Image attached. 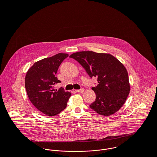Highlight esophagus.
I'll use <instances>...</instances> for the list:
<instances>
[{
	"label": "esophagus",
	"mask_w": 157,
	"mask_h": 157,
	"mask_svg": "<svg viewBox=\"0 0 157 157\" xmlns=\"http://www.w3.org/2000/svg\"><path fill=\"white\" fill-rule=\"evenodd\" d=\"M85 90L84 89H81V90H75V91L76 92H83V91Z\"/></svg>",
	"instance_id": "esophagus-1"
}]
</instances>
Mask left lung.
Returning a JSON list of instances; mask_svg holds the SVG:
<instances>
[{
    "mask_svg": "<svg viewBox=\"0 0 157 157\" xmlns=\"http://www.w3.org/2000/svg\"><path fill=\"white\" fill-rule=\"evenodd\" d=\"M69 57L84 67L90 77L98 78V85L92 88L96 99L90 108L104 116L117 112L124 104L131 89L128 73L123 64L108 53L80 51Z\"/></svg>",
    "mask_w": 157,
    "mask_h": 157,
    "instance_id": "obj_1",
    "label": "left lung"
}]
</instances>
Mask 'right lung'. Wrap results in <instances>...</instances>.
Segmentation results:
<instances>
[{
	"mask_svg": "<svg viewBox=\"0 0 157 157\" xmlns=\"http://www.w3.org/2000/svg\"><path fill=\"white\" fill-rule=\"evenodd\" d=\"M68 56L59 53L36 62L28 70L25 86L30 101L39 111L47 116H55L64 110L71 93L54 85L60 82L56 75L62 62Z\"/></svg>",
	"mask_w": 157,
	"mask_h": 157,
	"instance_id": "add662e5",
	"label": "right lung"
}]
</instances>
